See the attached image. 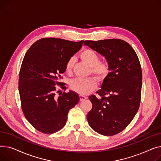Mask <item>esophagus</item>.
I'll return each instance as SVG.
<instances>
[{
    "instance_id": "esophagus-1",
    "label": "esophagus",
    "mask_w": 161,
    "mask_h": 161,
    "mask_svg": "<svg viewBox=\"0 0 161 161\" xmlns=\"http://www.w3.org/2000/svg\"><path fill=\"white\" fill-rule=\"evenodd\" d=\"M79 97H80V101H84V100L87 99V97L84 96H82V95H80V96H79Z\"/></svg>"
}]
</instances>
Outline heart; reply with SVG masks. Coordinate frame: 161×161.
Here are the masks:
<instances>
[{
    "instance_id": "1",
    "label": "heart",
    "mask_w": 161,
    "mask_h": 161,
    "mask_svg": "<svg viewBox=\"0 0 161 161\" xmlns=\"http://www.w3.org/2000/svg\"><path fill=\"white\" fill-rule=\"evenodd\" d=\"M81 60L91 68V73L99 80H105L110 73V65L107 61H99V55L91 49H85L79 54ZM75 64L73 58H69L65 63V71L66 73L72 72ZM97 87V83L94 77L87 79H76L70 82L71 90L80 95H87Z\"/></svg>"
}]
</instances>
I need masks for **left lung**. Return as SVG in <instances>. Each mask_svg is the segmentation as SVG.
I'll return each mask as SVG.
<instances>
[{"label":"left lung","instance_id":"obj_1","mask_svg":"<svg viewBox=\"0 0 161 161\" xmlns=\"http://www.w3.org/2000/svg\"><path fill=\"white\" fill-rule=\"evenodd\" d=\"M84 45L105 56L110 65V73L97 92L92 95V108L87 119L99 134L115 135L133 120L141 100L142 73L138 56L125 41L108 39L86 40Z\"/></svg>","mask_w":161,"mask_h":161}]
</instances>
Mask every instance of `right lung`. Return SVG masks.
<instances>
[{
	"instance_id": "add662e5",
	"label": "right lung",
	"mask_w": 161,
	"mask_h": 161,
	"mask_svg": "<svg viewBox=\"0 0 161 161\" xmlns=\"http://www.w3.org/2000/svg\"><path fill=\"white\" fill-rule=\"evenodd\" d=\"M84 41L56 37L36 41L25 54L19 77L21 108L26 119L38 131L52 134L62 129L69 110L79 101L78 93L66 90L60 82L67 60L79 51ZM59 95V93L58 94Z\"/></svg>"
}]
</instances>
